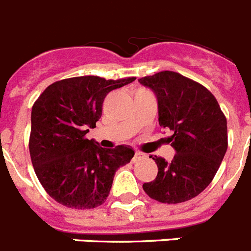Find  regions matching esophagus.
<instances>
[{"label": "esophagus", "instance_id": "34e87169", "mask_svg": "<svg viewBox=\"0 0 251 251\" xmlns=\"http://www.w3.org/2000/svg\"><path fill=\"white\" fill-rule=\"evenodd\" d=\"M143 157H145V154H143V153L136 152V153H134V157H133L132 161H133V162H137V161H138V159L143 158Z\"/></svg>", "mask_w": 251, "mask_h": 251}]
</instances>
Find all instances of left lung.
Returning <instances> with one entry per match:
<instances>
[{
	"mask_svg": "<svg viewBox=\"0 0 251 251\" xmlns=\"http://www.w3.org/2000/svg\"><path fill=\"white\" fill-rule=\"evenodd\" d=\"M156 93L159 126L174 134L168 138L176 154L171 162L150 156L158 167L146 194L162 203L191 200L211 183L227 150V123L212 93L175 72L139 79Z\"/></svg>",
	"mask_w": 251,
	"mask_h": 251,
	"instance_id": "left-lung-1",
	"label": "left lung"
}]
</instances>
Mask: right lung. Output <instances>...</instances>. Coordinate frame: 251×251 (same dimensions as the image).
<instances>
[{"label": "right lung", "mask_w": 251, "mask_h": 251, "mask_svg": "<svg viewBox=\"0 0 251 251\" xmlns=\"http://www.w3.org/2000/svg\"><path fill=\"white\" fill-rule=\"evenodd\" d=\"M134 80L69 77L49 85L34 103L31 162L40 183L56 202L88 210L106 200L115 171L129 163L134 151L124 145L105 150L86 138V133L101 117L106 94Z\"/></svg>", "instance_id": "1"}]
</instances>
